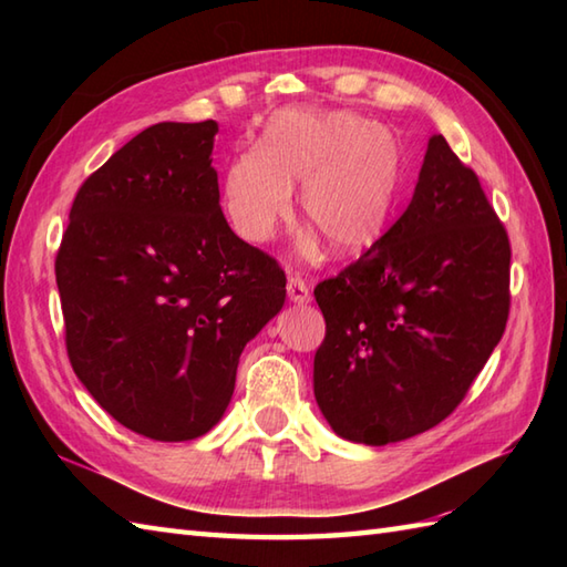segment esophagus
Wrapping results in <instances>:
<instances>
[{
  "mask_svg": "<svg viewBox=\"0 0 567 567\" xmlns=\"http://www.w3.org/2000/svg\"><path fill=\"white\" fill-rule=\"evenodd\" d=\"M287 297H290V302L295 305H307L311 299L309 285L299 275H290V280H287Z\"/></svg>",
  "mask_w": 567,
  "mask_h": 567,
  "instance_id": "obj_1",
  "label": "esophagus"
}]
</instances>
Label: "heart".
I'll list each match as a JSON object with an SVG mask.
<instances>
[{
  "instance_id": "obj_1",
  "label": "heart",
  "mask_w": 567,
  "mask_h": 567,
  "mask_svg": "<svg viewBox=\"0 0 567 567\" xmlns=\"http://www.w3.org/2000/svg\"><path fill=\"white\" fill-rule=\"evenodd\" d=\"M404 158L392 131L353 112L280 110L265 122L260 148L236 153L221 179L234 234L260 246L299 209L336 252L370 248L388 228L402 192ZM315 258V236L302 240Z\"/></svg>"
}]
</instances>
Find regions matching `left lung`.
Instances as JSON below:
<instances>
[{
	"label": "left lung",
	"instance_id": "8db88e82",
	"mask_svg": "<svg viewBox=\"0 0 567 567\" xmlns=\"http://www.w3.org/2000/svg\"><path fill=\"white\" fill-rule=\"evenodd\" d=\"M509 262L475 171L433 134L406 212L315 287V396L331 429L384 445L451 416L507 329Z\"/></svg>",
	"mask_w": 567,
	"mask_h": 567
}]
</instances>
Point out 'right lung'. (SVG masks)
<instances>
[{"label":"right lung","instance_id":"add662e5","mask_svg":"<svg viewBox=\"0 0 567 567\" xmlns=\"http://www.w3.org/2000/svg\"><path fill=\"white\" fill-rule=\"evenodd\" d=\"M212 118L163 122L78 189L55 256L65 348L118 424L155 441L207 433L246 343L285 305V270L226 224Z\"/></svg>","mask_w":567,"mask_h":567}]
</instances>
